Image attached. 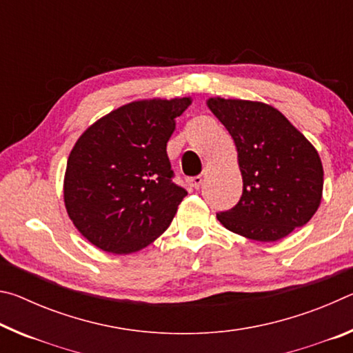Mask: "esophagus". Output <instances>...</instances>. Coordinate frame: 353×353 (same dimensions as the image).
Segmentation results:
<instances>
[{
    "label": "esophagus",
    "instance_id": "obj_1",
    "mask_svg": "<svg viewBox=\"0 0 353 353\" xmlns=\"http://www.w3.org/2000/svg\"><path fill=\"white\" fill-rule=\"evenodd\" d=\"M202 181H204V177H202V176L199 174V176L190 177L187 182H188V185H190V187H193L194 190H198V188L201 187V185H202Z\"/></svg>",
    "mask_w": 353,
    "mask_h": 353
}]
</instances>
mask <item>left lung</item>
<instances>
[{"label": "left lung", "instance_id": "8db88e82", "mask_svg": "<svg viewBox=\"0 0 353 353\" xmlns=\"http://www.w3.org/2000/svg\"><path fill=\"white\" fill-rule=\"evenodd\" d=\"M208 109L234 139L243 194L216 213L225 229L255 241H277L305 225L318 210L324 171L316 149L274 107L212 98Z\"/></svg>", "mask_w": 353, "mask_h": 353}]
</instances>
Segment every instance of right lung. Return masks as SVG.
I'll return each instance as SVG.
<instances>
[{
	"label": "right lung",
	"mask_w": 353,
	"mask_h": 353,
	"mask_svg": "<svg viewBox=\"0 0 353 353\" xmlns=\"http://www.w3.org/2000/svg\"><path fill=\"white\" fill-rule=\"evenodd\" d=\"M190 103H130L76 141L65 172V207L76 229L97 248L137 252L170 227L188 193L172 181L166 143Z\"/></svg>",
	"instance_id": "obj_1"
}]
</instances>
